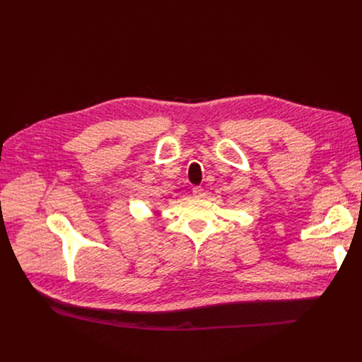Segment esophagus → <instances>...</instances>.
Returning <instances> with one entry per match:
<instances>
[{
    "instance_id": "34e87169",
    "label": "esophagus",
    "mask_w": 362,
    "mask_h": 362,
    "mask_svg": "<svg viewBox=\"0 0 362 362\" xmlns=\"http://www.w3.org/2000/svg\"><path fill=\"white\" fill-rule=\"evenodd\" d=\"M204 190H203V187H200V186H196V187H193V194L196 196V197H202L204 193H203Z\"/></svg>"
}]
</instances>
